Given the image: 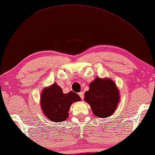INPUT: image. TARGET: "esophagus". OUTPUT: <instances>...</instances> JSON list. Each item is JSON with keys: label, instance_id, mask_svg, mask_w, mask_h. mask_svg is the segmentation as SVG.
<instances>
[{"label": "esophagus", "instance_id": "34e87169", "mask_svg": "<svg viewBox=\"0 0 155 155\" xmlns=\"http://www.w3.org/2000/svg\"><path fill=\"white\" fill-rule=\"evenodd\" d=\"M78 95H79V96H80L81 98L84 99V93H83V92H79V93H78Z\"/></svg>", "mask_w": 155, "mask_h": 155}]
</instances>
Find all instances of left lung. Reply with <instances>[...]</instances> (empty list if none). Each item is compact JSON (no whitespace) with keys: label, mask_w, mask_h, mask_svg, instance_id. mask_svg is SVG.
I'll return each mask as SVG.
<instances>
[{"label":"left lung","mask_w":155,"mask_h":155,"mask_svg":"<svg viewBox=\"0 0 155 155\" xmlns=\"http://www.w3.org/2000/svg\"><path fill=\"white\" fill-rule=\"evenodd\" d=\"M85 101L90 104L95 116L105 118L112 115L119 103V91L111 79L96 78L85 93Z\"/></svg>","instance_id":"8db88e82"}]
</instances>
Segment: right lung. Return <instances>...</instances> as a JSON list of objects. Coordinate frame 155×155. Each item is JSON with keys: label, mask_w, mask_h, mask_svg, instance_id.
Instances as JSON below:
<instances>
[{"label": "right lung", "mask_w": 155, "mask_h": 155, "mask_svg": "<svg viewBox=\"0 0 155 155\" xmlns=\"http://www.w3.org/2000/svg\"><path fill=\"white\" fill-rule=\"evenodd\" d=\"M77 93L70 91L63 93L62 89L57 84L43 89L41 97V106L45 116L50 120L62 122L66 120L72 102L80 101Z\"/></svg>", "instance_id": "add662e5"}]
</instances>
